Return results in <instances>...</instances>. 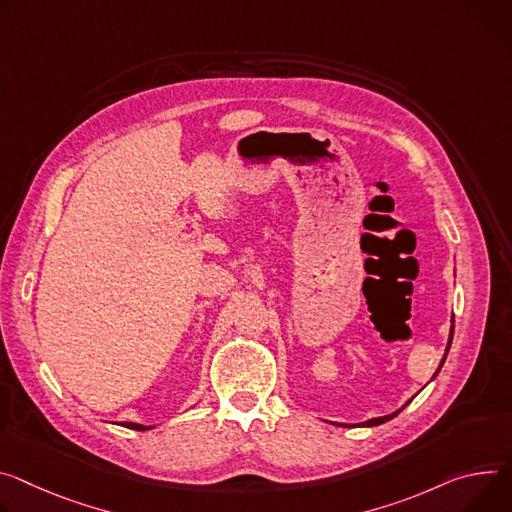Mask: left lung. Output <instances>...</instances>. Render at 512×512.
Segmentation results:
<instances>
[{"label": "left lung", "mask_w": 512, "mask_h": 512, "mask_svg": "<svg viewBox=\"0 0 512 512\" xmlns=\"http://www.w3.org/2000/svg\"><path fill=\"white\" fill-rule=\"evenodd\" d=\"M451 341H453V316H451V329H449V339H447V347H445V355H443V359H441V363H439V367H437V371H435V376L431 378V380H435L437 378V374L441 371V367H443V363H445V359H447V353H449V347H451ZM416 396V394H414ZM412 396V398H414ZM412 398L404 404V406H408L410 402H412ZM402 406V408H404ZM402 408H398L396 412H392V414H386V416H378V418H369V421H363V423H359V427H378V425H382V423H388V421H392V418L402 410ZM343 427H349V425H343Z\"/></svg>", "instance_id": "1"}]
</instances>
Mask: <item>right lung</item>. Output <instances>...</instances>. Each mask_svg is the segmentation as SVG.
I'll use <instances>...</instances> for the list:
<instances>
[{"mask_svg": "<svg viewBox=\"0 0 512 512\" xmlns=\"http://www.w3.org/2000/svg\"><path fill=\"white\" fill-rule=\"evenodd\" d=\"M122 427L134 429V431H151V429H155L153 425H141V423H122Z\"/></svg>", "mask_w": 512, "mask_h": 512, "instance_id": "right-lung-1", "label": "right lung"}]
</instances>
